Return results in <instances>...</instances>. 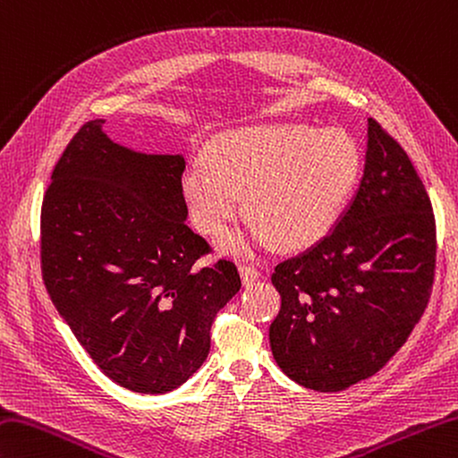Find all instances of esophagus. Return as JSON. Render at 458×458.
Masks as SVG:
<instances>
[{"instance_id":"1","label":"esophagus","mask_w":458,"mask_h":458,"mask_svg":"<svg viewBox=\"0 0 458 458\" xmlns=\"http://www.w3.org/2000/svg\"><path fill=\"white\" fill-rule=\"evenodd\" d=\"M238 270H240L242 282H244V285L254 284L258 277H259V270H258V267H254L252 264H240Z\"/></svg>"}]
</instances>
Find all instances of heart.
<instances>
[{"label":"heart","instance_id":"b5f03b06","mask_svg":"<svg viewBox=\"0 0 458 458\" xmlns=\"http://www.w3.org/2000/svg\"><path fill=\"white\" fill-rule=\"evenodd\" d=\"M361 148L344 129L267 123L218 134L182 174V196L194 226L218 236L242 212L246 228L222 240L234 254L274 244L303 250L334 228L361 174Z\"/></svg>","mask_w":458,"mask_h":458}]
</instances>
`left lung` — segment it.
I'll list each match as a JSON object with an SVG mask.
<instances>
[{
	"mask_svg": "<svg viewBox=\"0 0 458 458\" xmlns=\"http://www.w3.org/2000/svg\"><path fill=\"white\" fill-rule=\"evenodd\" d=\"M431 200L407 152L367 121L365 168L327 236L277 264L276 363L303 387L344 391L377 373L407 342L431 298Z\"/></svg>",
	"mask_w": 458,
	"mask_h": 458,
	"instance_id": "left-lung-1",
	"label": "left lung"
}]
</instances>
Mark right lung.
Listing matches in <instances>:
<instances>
[{"label":"right lung","instance_id":"1","mask_svg":"<svg viewBox=\"0 0 458 458\" xmlns=\"http://www.w3.org/2000/svg\"><path fill=\"white\" fill-rule=\"evenodd\" d=\"M85 123L53 168L41 206L51 301L106 377L158 395L200 369L216 313L240 290L228 259L184 222L182 155L116 145Z\"/></svg>","mask_w":458,"mask_h":458}]
</instances>
